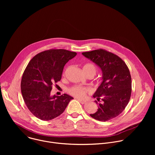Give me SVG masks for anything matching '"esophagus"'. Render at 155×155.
Returning <instances> with one entry per match:
<instances>
[{"mask_svg":"<svg viewBox=\"0 0 155 155\" xmlns=\"http://www.w3.org/2000/svg\"><path fill=\"white\" fill-rule=\"evenodd\" d=\"M77 100L81 103V104H85V102H86V101H84V100H83V99H77Z\"/></svg>","mask_w":155,"mask_h":155,"instance_id":"esophagus-1","label":"esophagus"}]
</instances>
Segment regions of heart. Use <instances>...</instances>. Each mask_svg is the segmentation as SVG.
I'll list each match as a JSON object with an SVG mask.
<instances>
[{"mask_svg": "<svg viewBox=\"0 0 155 155\" xmlns=\"http://www.w3.org/2000/svg\"><path fill=\"white\" fill-rule=\"evenodd\" d=\"M83 70L84 73L86 75L88 73H93L94 75L96 73V68L93 64H86L83 67ZM68 92L72 96L78 97L83 98L85 97L86 94L90 92V89L86 87L74 85L73 86L68 88Z\"/></svg>", "mask_w": 155, "mask_h": 155, "instance_id": "b5f03b06", "label": "heart"}]
</instances>
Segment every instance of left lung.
I'll use <instances>...</instances> for the list:
<instances>
[{"label":"left lung","mask_w":155,"mask_h":155,"mask_svg":"<svg viewBox=\"0 0 155 155\" xmlns=\"http://www.w3.org/2000/svg\"><path fill=\"white\" fill-rule=\"evenodd\" d=\"M101 69L103 81L93 95L100 103L97 111L90 116L99 121H107L120 114L127 106L131 95L132 81L126 63L117 55L104 49L83 52Z\"/></svg>","instance_id":"1"}]
</instances>
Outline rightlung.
Segmentation results:
<instances>
[{
	"instance_id": "obj_1",
	"label": "right lung",
	"mask_w": 155,
	"mask_h": 155,
	"mask_svg": "<svg viewBox=\"0 0 155 155\" xmlns=\"http://www.w3.org/2000/svg\"><path fill=\"white\" fill-rule=\"evenodd\" d=\"M77 53L64 49H50L35 55L28 63L21 82L25 103L29 111L43 121L62 114L74 98L64 94L51 96L53 84L60 81L65 64Z\"/></svg>"
}]
</instances>
